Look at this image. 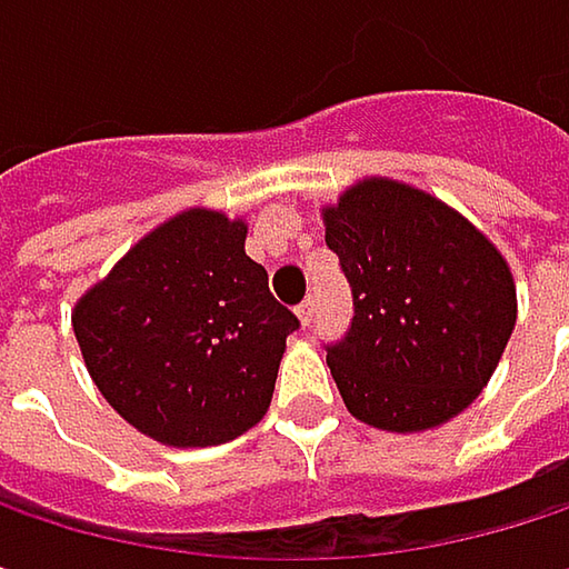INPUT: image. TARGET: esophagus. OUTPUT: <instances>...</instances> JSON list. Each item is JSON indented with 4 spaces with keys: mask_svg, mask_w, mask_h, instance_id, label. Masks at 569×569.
<instances>
[{
    "mask_svg": "<svg viewBox=\"0 0 569 569\" xmlns=\"http://www.w3.org/2000/svg\"><path fill=\"white\" fill-rule=\"evenodd\" d=\"M312 312H316V296H306V299L296 306V316H299L302 326H309V322H312Z\"/></svg>",
    "mask_w": 569,
    "mask_h": 569,
    "instance_id": "obj_1",
    "label": "esophagus"
}]
</instances>
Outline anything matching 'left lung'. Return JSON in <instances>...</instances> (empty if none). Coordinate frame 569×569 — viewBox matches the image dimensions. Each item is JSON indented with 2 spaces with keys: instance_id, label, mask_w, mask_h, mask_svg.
<instances>
[{
  "instance_id": "left-lung-1",
  "label": "left lung",
  "mask_w": 569,
  "mask_h": 569,
  "mask_svg": "<svg viewBox=\"0 0 569 569\" xmlns=\"http://www.w3.org/2000/svg\"><path fill=\"white\" fill-rule=\"evenodd\" d=\"M352 286V322L326 346L346 408L386 431L465 411L517 319L505 257L461 213L396 180H362L322 213Z\"/></svg>"
}]
</instances>
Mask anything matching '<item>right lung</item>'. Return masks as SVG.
<instances>
[{
	"instance_id": "obj_1",
	"label": "right lung",
	"mask_w": 569,
	"mask_h": 569,
	"mask_svg": "<svg viewBox=\"0 0 569 569\" xmlns=\"http://www.w3.org/2000/svg\"><path fill=\"white\" fill-rule=\"evenodd\" d=\"M243 240L240 220L187 210L131 247L71 312L98 392L161 445L233 441L270 408L299 319Z\"/></svg>"
}]
</instances>
